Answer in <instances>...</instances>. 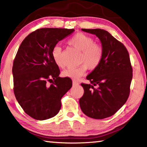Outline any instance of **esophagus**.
<instances>
[{
	"instance_id": "obj_1",
	"label": "esophagus",
	"mask_w": 147,
	"mask_h": 147,
	"mask_svg": "<svg viewBox=\"0 0 147 147\" xmlns=\"http://www.w3.org/2000/svg\"><path fill=\"white\" fill-rule=\"evenodd\" d=\"M73 85L74 86H77L79 85V83L77 82H76V81H73Z\"/></svg>"
}]
</instances>
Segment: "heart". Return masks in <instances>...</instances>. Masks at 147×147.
Wrapping results in <instances>:
<instances>
[{"label": "heart", "mask_w": 147, "mask_h": 147, "mask_svg": "<svg viewBox=\"0 0 147 147\" xmlns=\"http://www.w3.org/2000/svg\"><path fill=\"white\" fill-rule=\"evenodd\" d=\"M69 45L81 52L80 63H82L77 67L69 68L62 73L64 77L76 80L84 75L87 69L93 71L100 65L104 56L103 47L94 43L93 38L82 32H78L68 41ZM54 62L59 67H63L61 59V47L56 46L52 51Z\"/></svg>", "instance_id": "obj_1"}]
</instances>
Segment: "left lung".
I'll return each mask as SVG.
<instances>
[{
  "mask_svg": "<svg viewBox=\"0 0 147 147\" xmlns=\"http://www.w3.org/2000/svg\"><path fill=\"white\" fill-rule=\"evenodd\" d=\"M96 35L104 49L97 68L87 76L91 84H82L84 89L79 100L82 111L96 119L115 114L127 100L132 79V67L127 49L121 42L102 29H82Z\"/></svg>",
  "mask_w": 147,
  "mask_h": 147,
  "instance_id": "1",
  "label": "left lung"
}]
</instances>
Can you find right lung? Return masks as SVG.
<instances>
[{"label":"right lung","instance_id":"1","mask_svg":"<svg viewBox=\"0 0 147 147\" xmlns=\"http://www.w3.org/2000/svg\"><path fill=\"white\" fill-rule=\"evenodd\" d=\"M74 31L38 29L27 36L19 47L12 68L13 92L24 112L34 119L46 120L57 115L61 98L71 88V78L59 76L60 71L52 51L59 41ZM48 81L51 85L47 84Z\"/></svg>","mask_w":147,"mask_h":147}]
</instances>
